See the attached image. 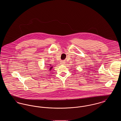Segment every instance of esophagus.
<instances>
[{
  "label": "esophagus",
  "mask_w": 121,
  "mask_h": 121,
  "mask_svg": "<svg viewBox=\"0 0 121 121\" xmlns=\"http://www.w3.org/2000/svg\"><path fill=\"white\" fill-rule=\"evenodd\" d=\"M61 64H65V62H64V61H62V62H61Z\"/></svg>",
  "instance_id": "1"
}]
</instances>
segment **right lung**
Returning <instances> with one entry per match:
<instances>
[{
    "mask_svg": "<svg viewBox=\"0 0 121 121\" xmlns=\"http://www.w3.org/2000/svg\"><path fill=\"white\" fill-rule=\"evenodd\" d=\"M52 67H51V68H50V69H52Z\"/></svg>",
    "mask_w": 121,
    "mask_h": 121,
    "instance_id": "1",
    "label": "right lung"
}]
</instances>
